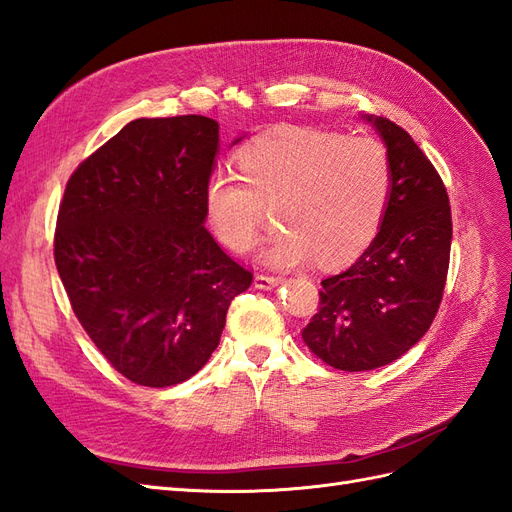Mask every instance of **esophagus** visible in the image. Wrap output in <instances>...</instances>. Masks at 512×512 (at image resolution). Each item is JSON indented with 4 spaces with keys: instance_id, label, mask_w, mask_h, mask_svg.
Returning <instances> with one entry per match:
<instances>
[{
    "instance_id": "esophagus-1",
    "label": "esophagus",
    "mask_w": 512,
    "mask_h": 512,
    "mask_svg": "<svg viewBox=\"0 0 512 512\" xmlns=\"http://www.w3.org/2000/svg\"><path fill=\"white\" fill-rule=\"evenodd\" d=\"M283 279L279 276H268V274H257L255 276V287L257 289H274L276 285H281Z\"/></svg>"
}]
</instances>
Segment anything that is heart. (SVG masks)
<instances>
[{
  "instance_id": "obj_1",
  "label": "heart",
  "mask_w": 512,
  "mask_h": 512,
  "mask_svg": "<svg viewBox=\"0 0 512 512\" xmlns=\"http://www.w3.org/2000/svg\"><path fill=\"white\" fill-rule=\"evenodd\" d=\"M236 163L240 175L218 171L203 193L208 227L233 253L255 246L264 208L276 206V223L285 229L261 253L274 268L313 257L319 266H343L384 221L392 169L373 137L281 128L244 145Z\"/></svg>"
}]
</instances>
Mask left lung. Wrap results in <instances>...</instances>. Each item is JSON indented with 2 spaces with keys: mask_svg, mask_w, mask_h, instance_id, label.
Returning a JSON list of instances; mask_svg holds the SVG:
<instances>
[{
  "mask_svg": "<svg viewBox=\"0 0 512 512\" xmlns=\"http://www.w3.org/2000/svg\"><path fill=\"white\" fill-rule=\"evenodd\" d=\"M382 137L392 188L377 236L352 266L321 281L319 311L302 330L339 371L384 367L425 337L440 309L452 242L440 173L401 126L364 115Z\"/></svg>",
  "mask_w": 512,
  "mask_h": 512,
  "instance_id": "8db88e82",
  "label": "left lung"
}]
</instances>
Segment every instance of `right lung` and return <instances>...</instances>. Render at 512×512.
Instances as JSON below:
<instances>
[{"instance_id":"obj_1","label":"right lung","mask_w":512,"mask_h":512,"mask_svg":"<svg viewBox=\"0 0 512 512\" xmlns=\"http://www.w3.org/2000/svg\"><path fill=\"white\" fill-rule=\"evenodd\" d=\"M216 154V120L141 118L66 184L57 272L100 354L139 386L193 377L221 341L231 300L253 283L203 227Z\"/></svg>"}]
</instances>
